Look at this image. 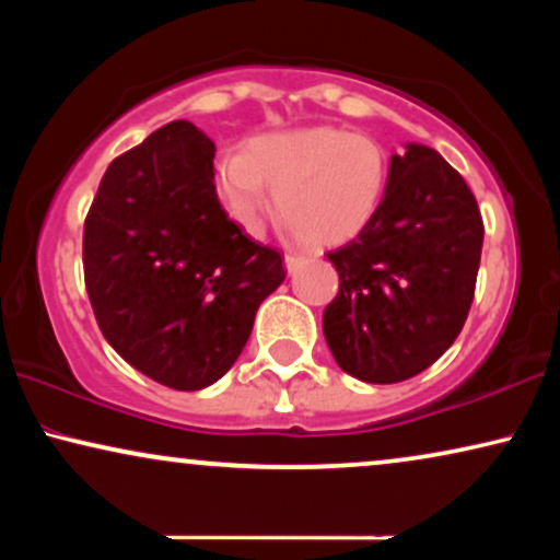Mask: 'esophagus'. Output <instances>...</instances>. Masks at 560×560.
<instances>
[{"mask_svg":"<svg viewBox=\"0 0 560 560\" xmlns=\"http://www.w3.org/2000/svg\"><path fill=\"white\" fill-rule=\"evenodd\" d=\"M305 262H308V259L301 257V255H285V270H288V272L301 270V267H303Z\"/></svg>","mask_w":560,"mask_h":560,"instance_id":"34e87169","label":"esophagus"}]
</instances>
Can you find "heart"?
Wrapping results in <instances>:
<instances>
[{"label": "heart", "instance_id": "b5f03b06", "mask_svg": "<svg viewBox=\"0 0 560 560\" xmlns=\"http://www.w3.org/2000/svg\"><path fill=\"white\" fill-rule=\"evenodd\" d=\"M224 206L244 232L257 234L275 209L311 247L354 240L377 217L387 190L380 142L343 127H303L262 135L249 150L229 148L217 163Z\"/></svg>", "mask_w": 560, "mask_h": 560}]
</instances>
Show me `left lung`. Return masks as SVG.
<instances>
[{
    "label": "left lung",
    "instance_id": "8db88e82",
    "mask_svg": "<svg viewBox=\"0 0 560 560\" xmlns=\"http://www.w3.org/2000/svg\"><path fill=\"white\" fill-rule=\"evenodd\" d=\"M485 224L462 175L425 144L389 158L372 224L328 252L339 293L324 311L336 364L372 385L428 370L456 341L477 285Z\"/></svg>",
    "mask_w": 560,
    "mask_h": 560
}]
</instances>
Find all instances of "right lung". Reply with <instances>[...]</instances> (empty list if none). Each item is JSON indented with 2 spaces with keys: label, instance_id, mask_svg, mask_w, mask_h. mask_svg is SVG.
Wrapping results in <instances>:
<instances>
[{
  "label": "right lung",
  "instance_id": "add662e5",
  "mask_svg": "<svg viewBox=\"0 0 560 560\" xmlns=\"http://www.w3.org/2000/svg\"><path fill=\"white\" fill-rule=\"evenodd\" d=\"M217 144L171 121L106 167L83 224L91 308L117 354L173 389L232 370L259 303L285 280L280 252L221 209Z\"/></svg>",
  "mask_w": 560,
  "mask_h": 560
}]
</instances>
